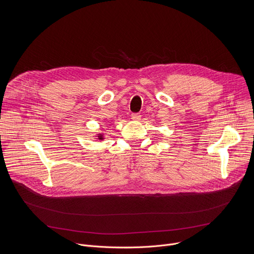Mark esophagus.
I'll return each instance as SVG.
<instances>
[{"instance_id": "obj_1", "label": "esophagus", "mask_w": 254, "mask_h": 254, "mask_svg": "<svg viewBox=\"0 0 254 254\" xmlns=\"http://www.w3.org/2000/svg\"><path fill=\"white\" fill-rule=\"evenodd\" d=\"M131 120L132 121H139L140 115L139 114H131Z\"/></svg>"}]
</instances>
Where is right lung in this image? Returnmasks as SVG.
I'll use <instances>...</instances> for the list:
<instances>
[{
	"label": "right lung",
	"mask_w": 254,
	"mask_h": 254,
	"mask_svg": "<svg viewBox=\"0 0 254 254\" xmlns=\"http://www.w3.org/2000/svg\"><path fill=\"white\" fill-rule=\"evenodd\" d=\"M102 138H103L102 134H99V135H98V139H102Z\"/></svg>",
	"instance_id": "add662e5"
}]
</instances>
